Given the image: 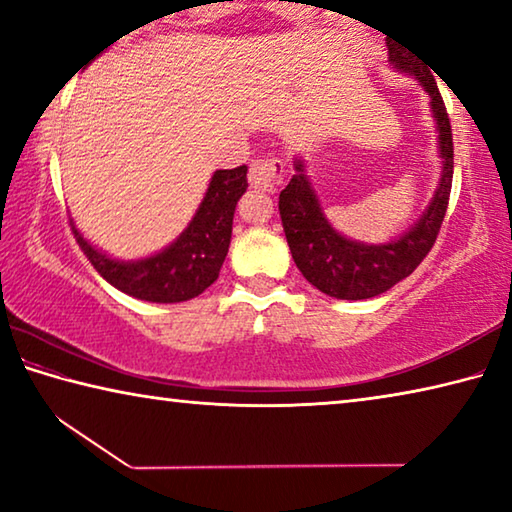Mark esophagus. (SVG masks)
Wrapping results in <instances>:
<instances>
[{
    "instance_id": "obj_1",
    "label": "esophagus",
    "mask_w": 512,
    "mask_h": 512,
    "mask_svg": "<svg viewBox=\"0 0 512 512\" xmlns=\"http://www.w3.org/2000/svg\"><path fill=\"white\" fill-rule=\"evenodd\" d=\"M248 183L262 192H277V187L284 183V164L277 158H262L250 164Z\"/></svg>"
}]
</instances>
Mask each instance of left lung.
Here are the masks:
<instances>
[{"instance_id": "1", "label": "left lung", "mask_w": 512, "mask_h": 512, "mask_svg": "<svg viewBox=\"0 0 512 512\" xmlns=\"http://www.w3.org/2000/svg\"><path fill=\"white\" fill-rule=\"evenodd\" d=\"M388 54H391V63L397 69L418 76L424 90L429 92L433 117L438 121L440 153L445 160L438 192L433 196L429 210L415 223V228L386 246H363L341 237L320 212L318 198L314 189L309 187L300 162L296 164L298 173L280 192V216L293 262L305 275V280L314 284L318 291L341 300L375 298L395 287L404 277H409L436 244L440 225H443L447 214L449 192H452V124H449L438 85L429 69L413 63L404 49L388 42Z\"/></svg>"}]
</instances>
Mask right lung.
Returning a JSON list of instances; mask_svg holds the SVG:
<instances>
[{
	"mask_svg": "<svg viewBox=\"0 0 512 512\" xmlns=\"http://www.w3.org/2000/svg\"><path fill=\"white\" fill-rule=\"evenodd\" d=\"M246 171V164L216 171L189 228L176 244L149 259L115 262L94 250L72 225L76 244L103 280L128 296L149 302L192 300L219 277L232 237V216L248 187Z\"/></svg>",
	"mask_w": 512,
	"mask_h": 512,
	"instance_id": "obj_1",
	"label": "right lung"
}]
</instances>
